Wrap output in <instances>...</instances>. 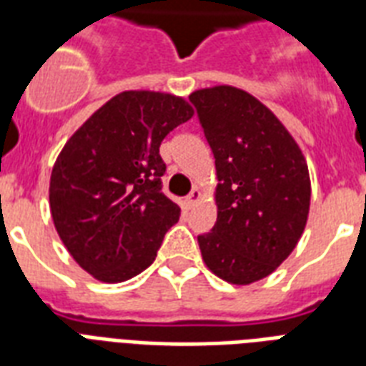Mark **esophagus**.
Instances as JSON below:
<instances>
[{"instance_id":"1","label":"esophagus","mask_w":366,"mask_h":366,"mask_svg":"<svg viewBox=\"0 0 366 366\" xmlns=\"http://www.w3.org/2000/svg\"><path fill=\"white\" fill-rule=\"evenodd\" d=\"M201 199V192L197 188H194L192 192H189V195L186 197V207L188 209H192V207H195V203Z\"/></svg>"}]
</instances>
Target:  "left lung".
I'll list each match as a JSON object with an SVG mask.
<instances>
[{
	"label": "left lung",
	"instance_id": "obj_1",
	"mask_svg": "<svg viewBox=\"0 0 366 366\" xmlns=\"http://www.w3.org/2000/svg\"><path fill=\"white\" fill-rule=\"evenodd\" d=\"M217 165V224L197 237L205 266L232 285L267 277L300 241L310 214L306 157L287 127L243 89L194 91Z\"/></svg>",
	"mask_w": 366,
	"mask_h": 366
}]
</instances>
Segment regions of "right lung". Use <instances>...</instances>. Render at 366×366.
I'll return each instance as SVG.
<instances>
[{
    "label": "right lung",
    "instance_id": "1",
    "mask_svg": "<svg viewBox=\"0 0 366 366\" xmlns=\"http://www.w3.org/2000/svg\"><path fill=\"white\" fill-rule=\"evenodd\" d=\"M194 116L177 94L123 91L77 129L54 161L49 207L71 258L102 283L155 260L180 207L161 192L163 138Z\"/></svg>",
    "mask_w": 366,
    "mask_h": 366
}]
</instances>
